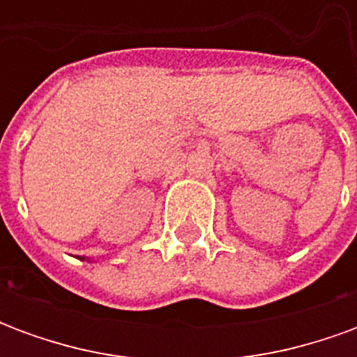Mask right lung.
<instances>
[{"label": "right lung", "instance_id": "right-lung-1", "mask_svg": "<svg viewBox=\"0 0 357 357\" xmlns=\"http://www.w3.org/2000/svg\"><path fill=\"white\" fill-rule=\"evenodd\" d=\"M82 260H84V258H82Z\"/></svg>", "mask_w": 357, "mask_h": 357}]
</instances>
